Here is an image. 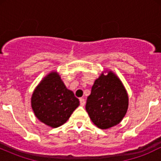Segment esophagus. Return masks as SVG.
<instances>
[{"mask_svg": "<svg viewBox=\"0 0 161 161\" xmlns=\"http://www.w3.org/2000/svg\"><path fill=\"white\" fill-rule=\"evenodd\" d=\"M79 102H80L81 106H84L85 104H86V101H85L84 98H79Z\"/></svg>", "mask_w": 161, "mask_h": 161, "instance_id": "esophagus-1", "label": "esophagus"}]
</instances>
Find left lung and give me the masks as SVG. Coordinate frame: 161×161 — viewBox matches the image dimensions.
I'll use <instances>...</instances> for the list:
<instances>
[{"label":"left lung","mask_w":161,"mask_h":161,"mask_svg":"<svg viewBox=\"0 0 161 161\" xmlns=\"http://www.w3.org/2000/svg\"><path fill=\"white\" fill-rule=\"evenodd\" d=\"M128 95L119 79L111 72L96 79L88 97L86 109L92 121L100 129L114 126L124 117Z\"/></svg>","instance_id":"obj_1"}]
</instances>
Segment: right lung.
Listing matches in <instances>:
<instances>
[{
  "label": "right lung",
  "instance_id": "add662e5",
  "mask_svg": "<svg viewBox=\"0 0 161 161\" xmlns=\"http://www.w3.org/2000/svg\"><path fill=\"white\" fill-rule=\"evenodd\" d=\"M79 105V99L55 73L41 82L32 97V108L37 118L53 128L65 123Z\"/></svg>",
  "mask_w": 161,
  "mask_h": 161
}]
</instances>
